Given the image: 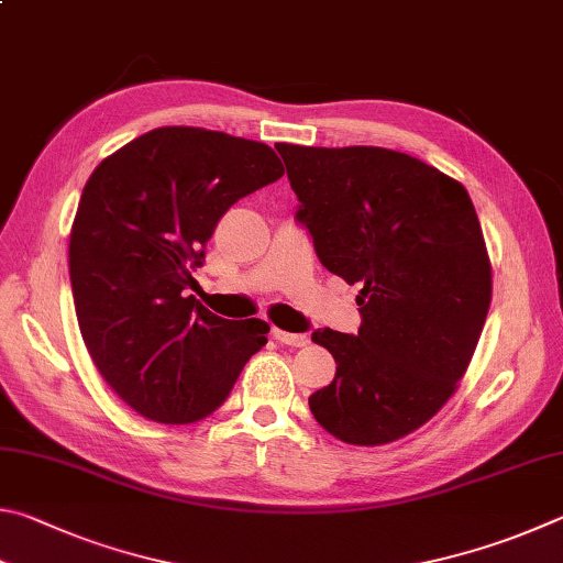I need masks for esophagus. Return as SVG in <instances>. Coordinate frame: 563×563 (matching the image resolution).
Segmentation results:
<instances>
[{
  "mask_svg": "<svg viewBox=\"0 0 563 563\" xmlns=\"http://www.w3.org/2000/svg\"><path fill=\"white\" fill-rule=\"evenodd\" d=\"M272 336L279 343H284V346L301 349V346H307V343H309V339L303 336V333H289V331H282V329H272Z\"/></svg>",
  "mask_w": 563,
  "mask_h": 563,
  "instance_id": "34e87169",
  "label": "esophagus"
}]
</instances>
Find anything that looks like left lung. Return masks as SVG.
<instances>
[{
	"label": "left lung",
	"mask_w": 563,
	"mask_h": 563,
	"mask_svg": "<svg viewBox=\"0 0 563 563\" xmlns=\"http://www.w3.org/2000/svg\"><path fill=\"white\" fill-rule=\"evenodd\" d=\"M321 264L361 284L356 336L311 333L336 376L309 398L323 430L376 448L410 435L457 390L492 301L475 205L438 167L388 147L276 145Z\"/></svg>",
	"instance_id": "obj_1"
}]
</instances>
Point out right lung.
<instances>
[{
  "label": "right lung",
  "mask_w": 563,
  "mask_h": 563,
  "mask_svg": "<svg viewBox=\"0 0 563 563\" xmlns=\"http://www.w3.org/2000/svg\"><path fill=\"white\" fill-rule=\"evenodd\" d=\"M282 175L269 145L165 125L88 177L68 242L78 329L103 380L143 418L212 416L266 343L269 323L214 317L185 289L220 217Z\"/></svg>",
  "instance_id": "right-lung-1"
}]
</instances>
